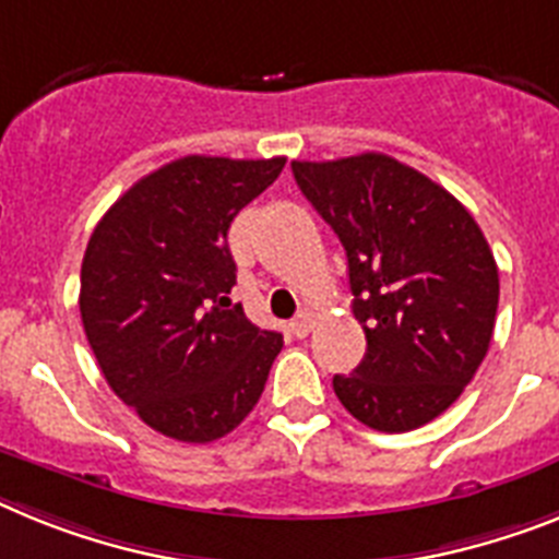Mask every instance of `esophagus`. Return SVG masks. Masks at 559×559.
<instances>
[{
	"label": "esophagus",
	"mask_w": 559,
	"mask_h": 559,
	"mask_svg": "<svg viewBox=\"0 0 559 559\" xmlns=\"http://www.w3.org/2000/svg\"><path fill=\"white\" fill-rule=\"evenodd\" d=\"M312 323H316V316H312L309 309H301V312L295 316V321L289 323V330H293L295 337H307L309 332H312Z\"/></svg>",
	"instance_id": "34e87169"
}]
</instances>
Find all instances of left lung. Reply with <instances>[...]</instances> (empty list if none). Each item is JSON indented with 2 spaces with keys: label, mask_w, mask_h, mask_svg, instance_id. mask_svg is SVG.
Wrapping results in <instances>:
<instances>
[{
  "label": "left lung",
  "mask_w": 559,
  "mask_h": 559,
  "mask_svg": "<svg viewBox=\"0 0 559 559\" xmlns=\"http://www.w3.org/2000/svg\"><path fill=\"white\" fill-rule=\"evenodd\" d=\"M293 176L346 250L367 355L335 374L337 401L378 431L447 412L489 352L495 255L461 201L383 153L293 162Z\"/></svg>",
  "instance_id": "obj_1"
}]
</instances>
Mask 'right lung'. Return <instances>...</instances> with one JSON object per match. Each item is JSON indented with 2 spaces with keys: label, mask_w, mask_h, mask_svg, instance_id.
I'll return each instance as SVG.
<instances>
[{
  "label": "right lung",
  "mask_w": 559,
  "mask_h": 559,
  "mask_svg": "<svg viewBox=\"0 0 559 559\" xmlns=\"http://www.w3.org/2000/svg\"><path fill=\"white\" fill-rule=\"evenodd\" d=\"M287 158L185 156L139 178L82 261L84 335L105 381L150 429L210 443L264 392L281 332L229 307L227 229Z\"/></svg>",
  "instance_id": "1"
}]
</instances>
